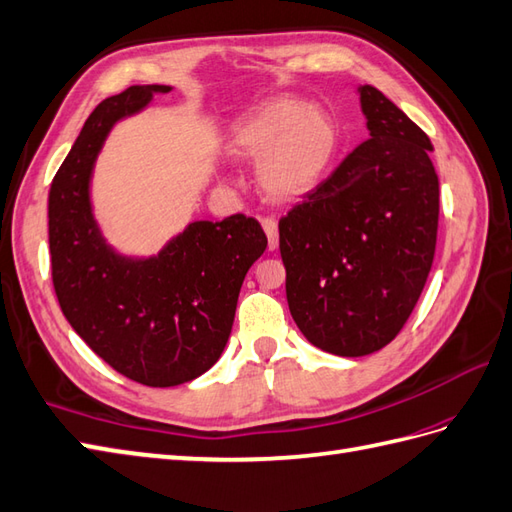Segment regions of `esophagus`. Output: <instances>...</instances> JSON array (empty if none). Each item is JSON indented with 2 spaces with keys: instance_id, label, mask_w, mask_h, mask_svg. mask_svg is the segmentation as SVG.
I'll use <instances>...</instances> for the list:
<instances>
[{
  "instance_id": "34e87169",
  "label": "esophagus",
  "mask_w": 512,
  "mask_h": 512,
  "mask_svg": "<svg viewBox=\"0 0 512 512\" xmlns=\"http://www.w3.org/2000/svg\"><path fill=\"white\" fill-rule=\"evenodd\" d=\"M260 223H263V230L269 239V249L273 252V249H278V221L273 217H265Z\"/></svg>"
}]
</instances>
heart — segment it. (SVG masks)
Listing matches in <instances>:
<instances>
[{
	"instance_id": "heart-1",
	"label": "heart",
	"mask_w": 512,
	"mask_h": 512,
	"mask_svg": "<svg viewBox=\"0 0 512 512\" xmlns=\"http://www.w3.org/2000/svg\"><path fill=\"white\" fill-rule=\"evenodd\" d=\"M230 152L256 162V182L271 202H297L317 189L336 147L326 112L295 97H273L230 130Z\"/></svg>"
}]
</instances>
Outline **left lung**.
Returning <instances> with one entry per match:
<instances>
[{
    "label": "left lung",
    "instance_id": "left-lung-1",
    "mask_svg": "<svg viewBox=\"0 0 512 512\" xmlns=\"http://www.w3.org/2000/svg\"><path fill=\"white\" fill-rule=\"evenodd\" d=\"M369 139L280 219L286 299L306 339L367 356L404 328L439 228L432 143L391 99L358 86Z\"/></svg>",
    "mask_w": 512,
    "mask_h": 512
}]
</instances>
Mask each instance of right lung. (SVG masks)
I'll list each match as a JSON object with an SVG mask.
<instances>
[{"label": "right lung", "mask_w": 512, "mask_h": 512, "mask_svg": "<svg viewBox=\"0 0 512 512\" xmlns=\"http://www.w3.org/2000/svg\"><path fill=\"white\" fill-rule=\"evenodd\" d=\"M167 84L130 86L86 119L49 189V254L58 304L71 328L106 363L145 386L202 376L226 347L245 273L267 236L254 217L199 219L156 256H126L93 215L95 160L121 119Z\"/></svg>", "instance_id": "right-lung-1"}]
</instances>
